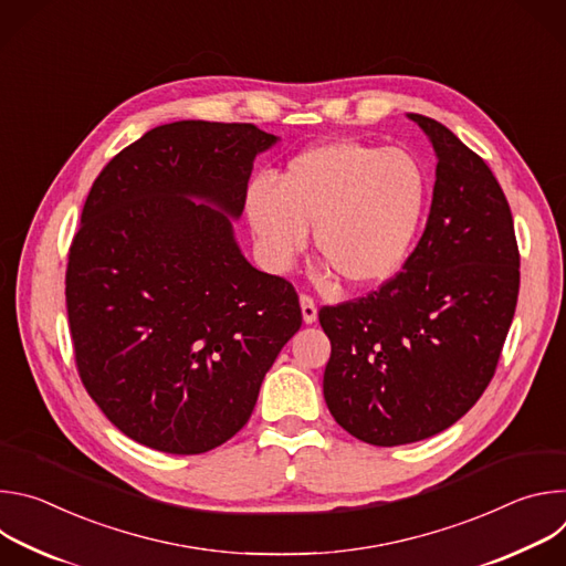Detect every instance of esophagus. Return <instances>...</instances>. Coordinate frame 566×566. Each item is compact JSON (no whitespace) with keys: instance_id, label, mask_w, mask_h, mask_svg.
<instances>
[{"instance_id":"34e87169","label":"esophagus","mask_w":566,"mask_h":566,"mask_svg":"<svg viewBox=\"0 0 566 566\" xmlns=\"http://www.w3.org/2000/svg\"><path fill=\"white\" fill-rule=\"evenodd\" d=\"M300 306H302V317H304L306 325H311V322L317 319V306H315V300L311 295L302 293L300 295Z\"/></svg>"}]
</instances>
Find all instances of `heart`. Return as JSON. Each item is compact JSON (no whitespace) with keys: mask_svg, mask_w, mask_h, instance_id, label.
I'll return each mask as SVG.
<instances>
[{"mask_svg":"<svg viewBox=\"0 0 566 566\" xmlns=\"http://www.w3.org/2000/svg\"><path fill=\"white\" fill-rule=\"evenodd\" d=\"M426 206V175L400 147L336 138L293 156L280 175L258 177L247 214L260 262L284 273L306 249L352 286L378 284L406 262Z\"/></svg>","mask_w":566,"mask_h":566,"instance_id":"obj_1","label":"heart"}]
</instances>
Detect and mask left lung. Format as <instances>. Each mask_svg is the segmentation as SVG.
I'll use <instances>...</instances> for the list:
<instances>
[{
	"label": "left lung",
	"mask_w": 566,
	"mask_h": 566,
	"mask_svg": "<svg viewBox=\"0 0 566 566\" xmlns=\"http://www.w3.org/2000/svg\"><path fill=\"white\" fill-rule=\"evenodd\" d=\"M410 118L439 158L419 244L376 291L317 313L332 340L327 408L352 437L382 448L434 437L474 406L520 293L513 214L495 175L446 125Z\"/></svg>",
	"instance_id": "1"
}]
</instances>
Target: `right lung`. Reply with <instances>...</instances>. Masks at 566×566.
Listing matches in <instances>:
<instances>
[{
    "label": "right lung",
    "instance_id": "right-lung-1",
    "mask_svg": "<svg viewBox=\"0 0 566 566\" xmlns=\"http://www.w3.org/2000/svg\"><path fill=\"white\" fill-rule=\"evenodd\" d=\"M275 140L253 123L160 125L90 190L64 277L75 369L147 448L201 454L234 437L302 325L295 286L253 269L226 217L244 210L253 158Z\"/></svg>",
    "mask_w": 566,
    "mask_h": 566
}]
</instances>
